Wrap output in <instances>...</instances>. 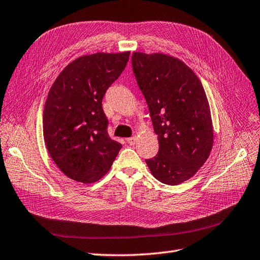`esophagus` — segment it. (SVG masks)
I'll return each mask as SVG.
<instances>
[{
  "mask_svg": "<svg viewBox=\"0 0 260 260\" xmlns=\"http://www.w3.org/2000/svg\"><path fill=\"white\" fill-rule=\"evenodd\" d=\"M126 142H127L129 145H135V143H136V137H135V136L129 137V138L126 139Z\"/></svg>",
  "mask_w": 260,
  "mask_h": 260,
  "instance_id": "obj_1",
  "label": "esophagus"
}]
</instances>
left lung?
I'll return each mask as SVG.
<instances>
[{"instance_id": "8db88e82", "label": "left lung", "mask_w": 260, "mask_h": 260, "mask_svg": "<svg viewBox=\"0 0 260 260\" xmlns=\"http://www.w3.org/2000/svg\"><path fill=\"white\" fill-rule=\"evenodd\" d=\"M132 66L158 135L157 155L146 164L162 183L188 180L202 167L213 146L202 83L184 62L164 54L133 52Z\"/></svg>"}]
</instances>
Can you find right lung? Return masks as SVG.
<instances>
[{
	"label": "right lung",
	"instance_id": "right-lung-1",
	"mask_svg": "<svg viewBox=\"0 0 260 260\" xmlns=\"http://www.w3.org/2000/svg\"><path fill=\"white\" fill-rule=\"evenodd\" d=\"M128 58L129 51L82 56L67 66L50 88L43 115L45 144L72 180L98 181L122 148L109 135L102 100Z\"/></svg>",
	"mask_w": 260,
	"mask_h": 260
}]
</instances>
